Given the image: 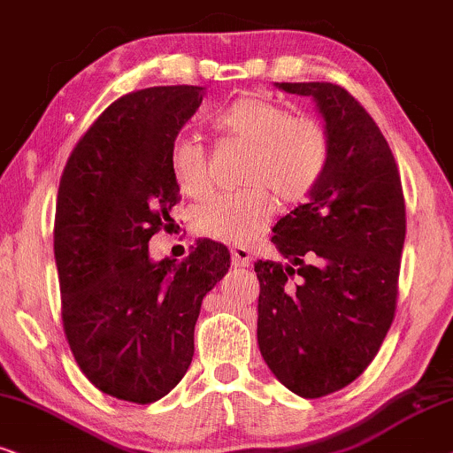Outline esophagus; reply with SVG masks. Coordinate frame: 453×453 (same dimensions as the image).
Wrapping results in <instances>:
<instances>
[{
    "mask_svg": "<svg viewBox=\"0 0 453 453\" xmlns=\"http://www.w3.org/2000/svg\"><path fill=\"white\" fill-rule=\"evenodd\" d=\"M232 265L234 267H249L250 265V250L244 249V246H234Z\"/></svg>",
    "mask_w": 453,
    "mask_h": 453,
    "instance_id": "obj_1",
    "label": "esophagus"
}]
</instances>
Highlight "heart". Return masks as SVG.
Instances as JSON below:
<instances>
[{
  "label": "heart",
  "mask_w": 453,
  "mask_h": 453,
  "mask_svg": "<svg viewBox=\"0 0 453 453\" xmlns=\"http://www.w3.org/2000/svg\"><path fill=\"white\" fill-rule=\"evenodd\" d=\"M223 134L249 144L242 163V184L200 203L192 226L204 238L244 244L265 226L276 196L295 204L309 196L330 163V137L318 119L295 117L263 96L244 94L227 102L213 117ZM169 167L186 196L198 198L211 188L207 148L194 135H177L169 148Z\"/></svg>",
  "instance_id": "1"
}]
</instances>
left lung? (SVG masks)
<instances>
[{
  "instance_id": "8db88e82",
  "label": "left lung",
  "mask_w": 453,
  "mask_h": 453,
  "mask_svg": "<svg viewBox=\"0 0 453 453\" xmlns=\"http://www.w3.org/2000/svg\"><path fill=\"white\" fill-rule=\"evenodd\" d=\"M309 96L330 163L307 203L273 226L282 261H257V342L267 368L305 399L351 385L385 341L397 303L405 203L379 125L334 83H276Z\"/></svg>"
}]
</instances>
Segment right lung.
Here are the masks:
<instances>
[{
  "instance_id": "right-lung-1",
  "label": "right lung",
  "mask_w": 453,
  "mask_h": 453,
  "mask_svg": "<svg viewBox=\"0 0 453 453\" xmlns=\"http://www.w3.org/2000/svg\"><path fill=\"white\" fill-rule=\"evenodd\" d=\"M203 102L198 85L134 91L96 119L58 188L54 257L62 324L91 385L152 403L184 379L204 295L230 253L196 240L184 261H154L148 242L173 223L180 186L169 148Z\"/></svg>"
}]
</instances>
